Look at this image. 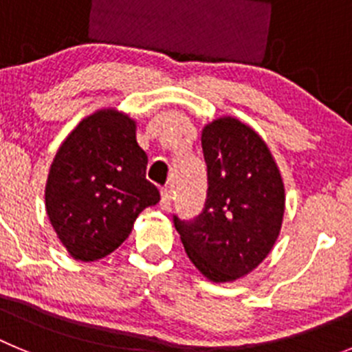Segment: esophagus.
<instances>
[{"mask_svg": "<svg viewBox=\"0 0 352 352\" xmlns=\"http://www.w3.org/2000/svg\"><path fill=\"white\" fill-rule=\"evenodd\" d=\"M170 206V190L162 188L160 190V210H169Z\"/></svg>", "mask_w": 352, "mask_h": 352, "instance_id": "obj_1", "label": "esophagus"}]
</instances>
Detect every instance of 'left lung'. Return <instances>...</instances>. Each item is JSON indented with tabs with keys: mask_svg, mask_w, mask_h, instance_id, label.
Masks as SVG:
<instances>
[{
	"mask_svg": "<svg viewBox=\"0 0 352 352\" xmlns=\"http://www.w3.org/2000/svg\"><path fill=\"white\" fill-rule=\"evenodd\" d=\"M208 167L203 213L194 222L174 217L186 256L214 284L243 278L263 263L280 234L284 179L259 133L222 116L201 132Z\"/></svg>",
	"mask_w": 352,
	"mask_h": 352,
	"instance_id": "1",
	"label": "left lung"
}]
</instances>
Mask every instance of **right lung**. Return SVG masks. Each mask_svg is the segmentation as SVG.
I'll list each match as a JSON object with an SVG mask.
<instances>
[{
  "label": "right lung",
  "instance_id": "obj_1",
  "mask_svg": "<svg viewBox=\"0 0 352 352\" xmlns=\"http://www.w3.org/2000/svg\"><path fill=\"white\" fill-rule=\"evenodd\" d=\"M138 121L116 107L79 121L56 151L45 183V211L74 259L91 263L116 250L141 211L160 201L146 179L148 157Z\"/></svg>",
  "mask_w": 352,
  "mask_h": 352
}]
</instances>
